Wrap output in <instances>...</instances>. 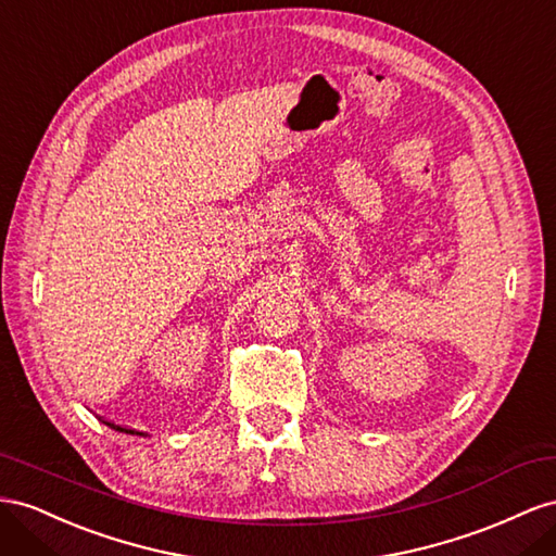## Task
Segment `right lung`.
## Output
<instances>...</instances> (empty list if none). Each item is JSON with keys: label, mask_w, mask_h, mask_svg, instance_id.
<instances>
[{"label": "right lung", "mask_w": 556, "mask_h": 556, "mask_svg": "<svg viewBox=\"0 0 556 556\" xmlns=\"http://www.w3.org/2000/svg\"><path fill=\"white\" fill-rule=\"evenodd\" d=\"M106 426H111L114 428V431H121V433H128V435H144V433H139V431H132V428H123V426H116V424H106Z\"/></svg>", "instance_id": "add662e5"}]
</instances>
